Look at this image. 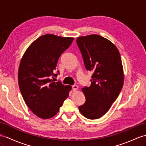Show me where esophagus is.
<instances>
[{
	"instance_id": "1",
	"label": "esophagus",
	"mask_w": 146,
	"mask_h": 146,
	"mask_svg": "<svg viewBox=\"0 0 146 146\" xmlns=\"http://www.w3.org/2000/svg\"><path fill=\"white\" fill-rule=\"evenodd\" d=\"M78 86L77 85H73L72 86V89L73 91H76L78 90Z\"/></svg>"
}]
</instances>
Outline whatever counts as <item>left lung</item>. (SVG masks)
Listing matches in <instances>:
<instances>
[{"label":"left lung","mask_w":146,"mask_h":146,"mask_svg":"<svg viewBox=\"0 0 146 146\" xmlns=\"http://www.w3.org/2000/svg\"><path fill=\"white\" fill-rule=\"evenodd\" d=\"M76 43L86 68L93 72L90 86L82 88L86 102L79 110L86 118L98 119L109 110L123 88L120 54L111 41L99 35L79 37Z\"/></svg>","instance_id":"left-lung-1"}]
</instances>
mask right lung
<instances>
[{
	"label": "right lung",
	"mask_w": 146,
	"mask_h": 146,
	"mask_svg": "<svg viewBox=\"0 0 146 146\" xmlns=\"http://www.w3.org/2000/svg\"><path fill=\"white\" fill-rule=\"evenodd\" d=\"M73 40L42 35L28 47L21 58L18 70L20 92L29 109L39 118L53 117L68 97L72 86L55 82L52 78L57 76L54 72L58 60Z\"/></svg>",
	"instance_id": "right-lung-1"
}]
</instances>
